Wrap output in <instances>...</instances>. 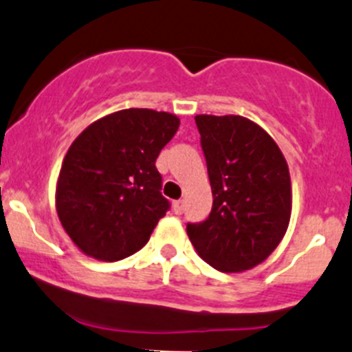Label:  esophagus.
<instances>
[{
	"mask_svg": "<svg viewBox=\"0 0 352 352\" xmlns=\"http://www.w3.org/2000/svg\"><path fill=\"white\" fill-rule=\"evenodd\" d=\"M173 212H175V214H182L184 212V201L173 202Z\"/></svg>",
	"mask_w": 352,
	"mask_h": 352,
	"instance_id": "obj_1",
	"label": "esophagus"
}]
</instances>
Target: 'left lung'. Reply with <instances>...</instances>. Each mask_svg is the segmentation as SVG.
<instances>
[{
    "mask_svg": "<svg viewBox=\"0 0 352 352\" xmlns=\"http://www.w3.org/2000/svg\"><path fill=\"white\" fill-rule=\"evenodd\" d=\"M212 188L204 223L187 224L199 256L238 273L263 263L287 232L292 182L287 160L260 124L238 114L195 116Z\"/></svg>",
    "mask_w": 352,
    "mask_h": 352,
    "instance_id": "1",
    "label": "left lung"
}]
</instances>
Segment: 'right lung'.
<instances>
[{
    "instance_id": "add662e5",
    "label": "right lung",
    "mask_w": 352,
    "mask_h": 352,
    "mask_svg": "<svg viewBox=\"0 0 352 352\" xmlns=\"http://www.w3.org/2000/svg\"><path fill=\"white\" fill-rule=\"evenodd\" d=\"M165 111L106 114L69 146L55 186L62 228L87 256L118 261L142 250L165 216L155 160L179 129Z\"/></svg>"
}]
</instances>
